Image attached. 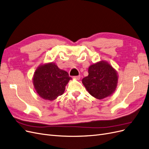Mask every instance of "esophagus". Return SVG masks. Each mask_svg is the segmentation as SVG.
I'll list each match as a JSON object with an SVG mask.
<instances>
[{
  "mask_svg": "<svg viewBox=\"0 0 149 149\" xmlns=\"http://www.w3.org/2000/svg\"><path fill=\"white\" fill-rule=\"evenodd\" d=\"M74 78L76 80H79L80 79V75H78V76H75L74 77Z\"/></svg>",
  "mask_w": 149,
  "mask_h": 149,
  "instance_id": "34e87169",
  "label": "esophagus"
}]
</instances>
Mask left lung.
I'll use <instances>...</instances> for the list:
<instances>
[{
  "label": "left lung",
  "mask_w": 149,
  "mask_h": 149,
  "mask_svg": "<svg viewBox=\"0 0 149 149\" xmlns=\"http://www.w3.org/2000/svg\"><path fill=\"white\" fill-rule=\"evenodd\" d=\"M88 71V75L82 79V84L92 97L102 100L114 92L118 75L108 62L101 61L91 65Z\"/></svg>",
  "instance_id": "1"
}]
</instances>
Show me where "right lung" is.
Instances as JSON below:
<instances>
[{
    "label": "right lung",
    "mask_w": 149,
    "mask_h": 149,
    "mask_svg": "<svg viewBox=\"0 0 149 149\" xmlns=\"http://www.w3.org/2000/svg\"><path fill=\"white\" fill-rule=\"evenodd\" d=\"M72 79L66 71L52 62L40 65L36 69L33 84L41 98L52 101L64 93L65 86Z\"/></svg>",
    "instance_id": "right-lung-1"
}]
</instances>
